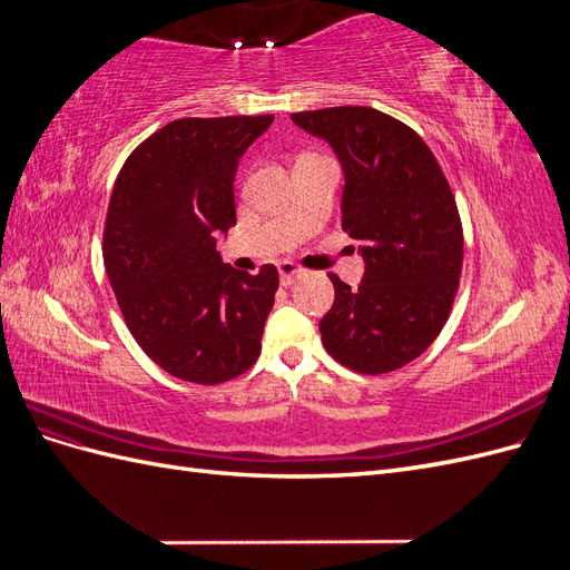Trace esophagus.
Here are the masks:
<instances>
[{
    "label": "esophagus",
    "mask_w": 570,
    "mask_h": 570,
    "mask_svg": "<svg viewBox=\"0 0 570 570\" xmlns=\"http://www.w3.org/2000/svg\"><path fill=\"white\" fill-rule=\"evenodd\" d=\"M278 273H281V285L289 287L302 275V268L297 264H292V262H281Z\"/></svg>",
    "instance_id": "1"
}]
</instances>
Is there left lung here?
Segmentation results:
<instances>
[{
	"mask_svg": "<svg viewBox=\"0 0 570 570\" xmlns=\"http://www.w3.org/2000/svg\"><path fill=\"white\" fill-rule=\"evenodd\" d=\"M331 142L344 170L342 230L364 243L358 289L335 273V302L318 327L337 364L381 375L435 342L459 289L463 228L435 154L402 120L371 107L297 111Z\"/></svg>",
	"mask_w": 570,
	"mask_h": 570,
	"instance_id": "8db88e82",
	"label": "left lung"
}]
</instances>
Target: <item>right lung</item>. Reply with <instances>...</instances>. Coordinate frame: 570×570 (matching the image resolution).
<instances>
[{
	"label": "right lung",
	"instance_id": "right-lung-1",
	"mask_svg": "<svg viewBox=\"0 0 570 570\" xmlns=\"http://www.w3.org/2000/svg\"><path fill=\"white\" fill-rule=\"evenodd\" d=\"M273 116L178 118L132 149L114 183L105 268L142 352L185 383L218 385L254 366L278 271L223 264L237 164Z\"/></svg>",
	"mask_w": 570,
	"mask_h": 570
}]
</instances>
